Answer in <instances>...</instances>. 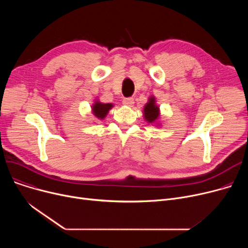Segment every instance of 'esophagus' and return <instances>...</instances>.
I'll return each instance as SVG.
<instances>
[{
	"label": "esophagus",
	"instance_id": "obj_1",
	"mask_svg": "<svg viewBox=\"0 0 248 248\" xmlns=\"http://www.w3.org/2000/svg\"><path fill=\"white\" fill-rule=\"evenodd\" d=\"M123 103L124 104V106H127V107H132L133 104L135 103V100L133 97H126L123 100Z\"/></svg>",
	"mask_w": 248,
	"mask_h": 248
}]
</instances>
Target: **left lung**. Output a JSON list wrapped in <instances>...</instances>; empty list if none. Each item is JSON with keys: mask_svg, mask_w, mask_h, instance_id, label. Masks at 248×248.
<instances>
[{"mask_svg": "<svg viewBox=\"0 0 248 248\" xmlns=\"http://www.w3.org/2000/svg\"><path fill=\"white\" fill-rule=\"evenodd\" d=\"M160 114L159 108L155 104V98L151 97L149 99V102L145 106L144 108V116L145 119L148 121V123H154L158 120Z\"/></svg>", "mask_w": 248, "mask_h": 248, "instance_id": "8db88e82", "label": "left lung"}]
</instances>
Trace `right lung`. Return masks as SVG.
<instances>
[{
    "label": "right lung",
    "instance_id": "obj_1",
    "mask_svg": "<svg viewBox=\"0 0 248 248\" xmlns=\"http://www.w3.org/2000/svg\"><path fill=\"white\" fill-rule=\"evenodd\" d=\"M112 108L111 103H101L99 101H96L93 107V114L98 117V119H103L106 117V115L108 114V110Z\"/></svg>",
    "mask_w": 248,
    "mask_h": 248
}]
</instances>
